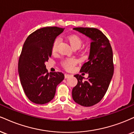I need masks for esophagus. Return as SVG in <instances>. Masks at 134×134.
Returning <instances> with one entry per match:
<instances>
[{
  "label": "esophagus",
  "instance_id": "1",
  "mask_svg": "<svg viewBox=\"0 0 134 134\" xmlns=\"http://www.w3.org/2000/svg\"><path fill=\"white\" fill-rule=\"evenodd\" d=\"M70 76H71V75H70V74H65V79H68Z\"/></svg>",
  "mask_w": 134,
  "mask_h": 134
}]
</instances>
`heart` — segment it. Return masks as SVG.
Wrapping results in <instances>:
<instances>
[{"mask_svg": "<svg viewBox=\"0 0 134 134\" xmlns=\"http://www.w3.org/2000/svg\"><path fill=\"white\" fill-rule=\"evenodd\" d=\"M67 40L70 43V46L73 48H80L82 43V40L79 35L75 34L70 35L67 37ZM60 38L59 37L56 38L53 43L52 46V52H56L57 51L58 45L60 42ZM75 61L74 59H67L64 63V67L67 69H71L72 67L75 65Z\"/></svg>", "mask_w": 134, "mask_h": 134, "instance_id": "obj_1", "label": "heart"}]
</instances>
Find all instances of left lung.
<instances>
[{"instance_id":"1","label":"left lung","mask_w":134,"mask_h":134,"mask_svg":"<svg viewBox=\"0 0 134 134\" xmlns=\"http://www.w3.org/2000/svg\"><path fill=\"white\" fill-rule=\"evenodd\" d=\"M74 30L91 38V49L87 62L82 66L80 72L88 74L87 79L74 75L77 84L72 95L77 104L91 107L97 104L105 94L114 74L113 52L107 37L96 28L77 27Z\"/></svg>"}]
</instances>
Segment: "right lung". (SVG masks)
<instances>
[{
	"label": "right lung",
	"mask_w": 134,
	"mask_h": 134,
	"mask_svg": "<svg viewBox=\"0 0 134 134\" xmlns=\"http://www.w3.org/2000/svg\"><path fill=\"white\" fill-rule=\"evenodd\" d=\"M64 29L47 27L35 30L25 40L18 64L20 81L32 102L45 104L54 99L56 87L64 80L62 72L48 73L45 63L52 55L53 43Z\"/></svg>",
	"instance_id": "right-lung-1"
}]
</instances>
